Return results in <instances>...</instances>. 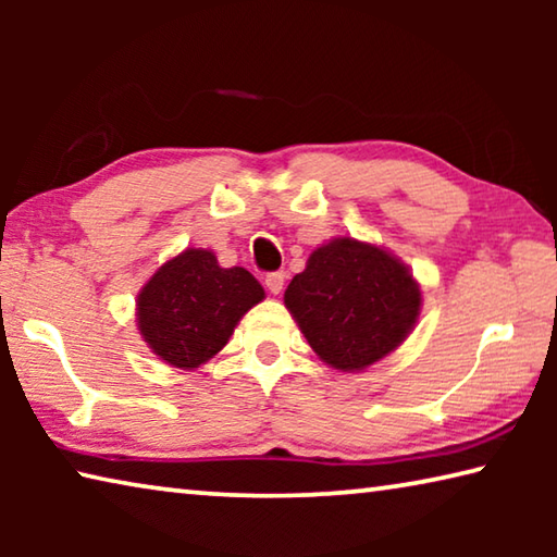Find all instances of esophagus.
I'll use <instances>...</instances> for the list:
<instances>
[{
	"label": "esophagus",
	"instance_id": "obj_1",
	"mask_svg": "<svg viewBox=\"0 0 557 557\" xmlns=\"http://www.w3.org/2000/svg\"><path fill=\"white\" fill-rule=\"evenodd\" d=\"M285 272L282 270H277V272H270V275L265 277V285H268V289L272 292V295H280L282 292V287H285Z\"/></svg>",
	"mask_w": 557,
	"mask_h": 557
}]
</instances>
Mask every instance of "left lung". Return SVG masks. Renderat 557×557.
I'll return each instance as SVG.
<instances>
[{"mask_svg": "<svg viewBox=\"0 0 557 557\" xmlns=\"http://www.w3.org/2000/svg\"><path fill=\"white\" fill-rule=\"evenodd\" d=\"M420 287L379 245L334 238L292 277L285 307L324 363L363 371L395 351L420 314Z\"/></svg>", "mask_w": 557, "mask_h": 557, "instance_id": "8db88e82", "label": "left lung"}]
</instances>
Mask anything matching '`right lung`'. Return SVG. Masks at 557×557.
Returning <instances> with one entry per match:
<instances>
[{
	"label": "right lung",
	"instance_id": "add662e5",
	"mask_svg": "<svg viewBox=\"0 0 557 557\" xmlns=\"http://www.w3.org/2000/svg\"><path fill=\"white\" fill-rule=\"evenodd\" d=\"M265 299L245 268H221L211 250L188 248L166 260L137 297V326L174 369H199L228 344L240 317Z\"/></svg>",
	"mask_w": 557,
	"mask_h": 557
}]
</instances>
